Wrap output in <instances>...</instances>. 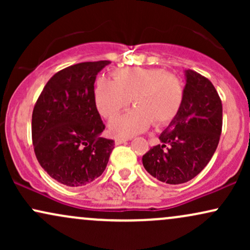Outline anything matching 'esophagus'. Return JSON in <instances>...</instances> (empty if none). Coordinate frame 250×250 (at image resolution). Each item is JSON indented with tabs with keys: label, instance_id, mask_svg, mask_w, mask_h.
<instances>
[{
	"label": "esophagus",
	"instance_id": "obj_1",
	"mask_svg": "<svg viewBox=\"0 0 250 250\" xmlns=\"http://www.w3.org/2000/svg\"><path fill=\"white\" fill-rule=\"evenodd\" d=\"M129 140H131L130 137H116L115 139V145H122V143L129 141Z\"/></svg>",
	"mask_w": 250,
	"mask_h": 250
}]
</instances>
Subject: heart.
Listing matches in <instances>:
<instances>
[{"label": "heart", "mask_w": 250, "mask_h": 250, "mask_svg": "<svg viewBox=\"0 0 250 250\" xmlns=\"http://www.w3.org/2000/svg\"><path fill=\"white\" fill-rule=\"evenodd\" d=\"M114 80L100 76L94 87L99 113L111 119L133 100L136 107L109 122L116 136H131L155 125H166L179 114L185 87L177 76L155 68H125L113 71Z\"/></svg>", "instance_id": "heart-1"}]
</instances>
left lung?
Masks as SVG:
<instances>
[{"label": "left lung", "instance_id": "obj_1", "mask_svg": "<svg viewBox=\"0 0 250 250\" xmlns=\"http://www.w3.org/2000/svg\"><path fill=\"white\" fill-rule=\"evenodd\" d=\"M182 107L159 136L160 145L142 157L151 176L168 185L194 179L208 165L222 131V103L213 83L194 70H185Z\"/></svg>", "mask_w": 250, "mask_h": 250}]
</instances>
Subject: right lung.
Instances as JSON below:
<instances>
[{"label": "right lung", "instance_id": "1", "mask_svg": "<svg viewBox=\"0 0 250 250\" xmlns=\"http://www.w3.org/2000/svg\"><path fill=\"white\" fill-rule=\"evenodd\" d=\"M109 61L83 62L56 73L33 110L36 159L57 182L81 187L101 176L114 149L94 100L96 75Z\"/></svg>", "mask_w": 250, "mask_h": 250}]
</instances>
